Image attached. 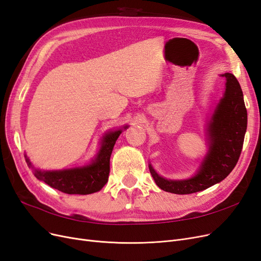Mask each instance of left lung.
<instances>
[{
    "mask_svg": "<svg viewBox=\"0 0 261 261\" xmlns=\"http://www.w3.org/2000/svg\"><path fill=\"white\" fill-rule=\"evenodd\" d=\"M226 91L208 123L210 149L196 174L185 180L161 177L149 165L150 173L162 190L175 194L203 191L223 180L237 165L247 128V111L237 77L224 73Z\"/></svg>",
    "mask_w": 261,
    "mask_h": 261,
    "instance_id": "1",
    "label": "left lung"
}]
</instances>
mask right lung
Instances as JSON below:
<instances>
[{
  "label": "right lung",
  "mask_w": 261,
  "mask_h": 261,
  "mask_svg": "<svg viewBox=\"0 0 261 261\" xmlns=\"http://www.w3.org/2000/svg\"><path fill=\"white\" fill-rule=\"evenodd\" d=\"M125 126L124 128H127ZM122 129L107 133L96 159L89 165L62 170H40L34 168L25 155V162L33 168L39 180L67 194H91L99 191L107 184L110 173V156Z\"/></svg>",
  "instance_id": "right-lung-1"
}]
</instances>
